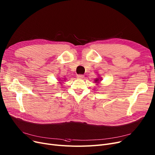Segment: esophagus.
I'll use <instances>...</instances> for the list:
<instances>
[{
  "label": "esophagus",
  "instance_id": "34e87169",
  "mask_svg": "<svg viewBox=\"0 0 155 155\" xmlns=\"http://www.w3.org/2000/svg\"><path fill=\"white\" fill-rule=\"evenodd\" d=\"M84 78V75H81V74H79V75H77V78L78 79H83Z\"/></svg>",
  "mask_w": 155,
  "mask_h": 155
}]
</instances>
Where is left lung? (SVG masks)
<instances>
[{
    "label": "left lung",
    "mask_w": 155,
    "mask_h": 155,
    "mask_svg": "<svg viewBox=\"0 0 155 155\" xmlns=\"http://www.w3.org/2000/svg\"><path fill=\"white\" fill-rule=\"evenodd\" d=\"M101 78H100V77H98V78H96V79H94V83H99L101 81Z\"/></svg>",
    "instance_id": "8db88e82"
}]
</instances>
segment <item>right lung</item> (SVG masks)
<instances>
[{"label":"right lung","instance_id":"obj_1","mask_svg":"<svg viewBox=\"0 0 155 155\" xmlns=\"http://www.w3.org/2000/svg\"><path fill=\"white\" fill-rule=\"evenodd\" d=\"M57 79H58V78H57ZM58 80H60V79H58ZM60 81H64V80H60ZM60 83H61L62 82H59Z\"/></svg>","mask_w":155,"mask_h":155}]
</instances>
